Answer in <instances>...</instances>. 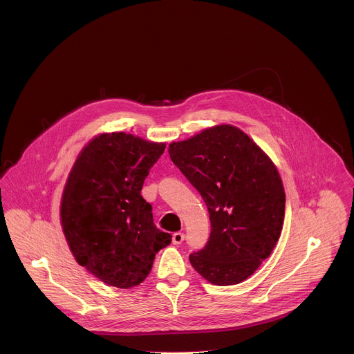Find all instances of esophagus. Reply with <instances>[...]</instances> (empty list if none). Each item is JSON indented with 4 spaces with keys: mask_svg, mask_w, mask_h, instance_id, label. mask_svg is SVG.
<instances>
[{
    "mask_svg": "<svg viewBox=\"0 0 354 354\" xmlns=\"http://www.w3.org/2000/svg\"><path fill=\"white\" fill-rule=\"evenodd\" d=\"M184 239H185L184 233H181V232H177V233H174V234H173V244H176V245H180V244L184 241Z\"/></svg>",
    "mask_w": 354,
    "mask_h": 354,
    "instance_id": "obj_1",
    "label": "esophagus"
}]
</instances>
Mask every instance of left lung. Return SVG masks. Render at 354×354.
<instances>
[{"instance_id":"1","label":"left lung","mask_w":354,"mask_h":354,"mask_svg":"<svg viewBox=\"0 0 354 354\" xmlns=\"http://www.w3.org/2000/svg\"><path fill=\"white\" fill-rule=\"evenodd\" d=\"M169 153L209 214V239L189 254L192 267L218 286L245 281L281 236L285 191L275 165L233 125H216L171 143Z\"/></svg>"}]
</instances>
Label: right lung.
<instances>
[{
  "label": "right lung",
  "instance_id": "add662e5",
  "mask_svg": "<svg viewBox=\"0 0 354 354\" xmlns=\"http://www.w3.org/2000/svg\"><path fill=\"white\" fill-rule=\"evenodd\" d=\"M165 143L113 132L94 138L79 153L61 201V225L76 261L120 289L142 283L155 253L171 243L140 195Z\"/></svg>",
  "mask_w": 354,
  "mask_h": 354
}]
</instances>
